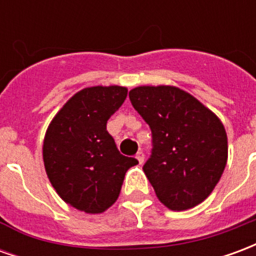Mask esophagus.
Returning a JSON list of instances; mask_svg holds the SVG:
<instances>
[{
  "mask_svg": "<svg viewBox=\"0 0 256 256\" xmlns=\"http://www.w3.org/2000/svg\"><path fill=\"white\" fill-rule=\"evenodd\" d=\"M136 158H137V160L140 162V164H142V163H144V160H145L144 152H141V150H140V152H137V155H136Z\"/></svg>",
  "mask_w": 256,
  "mask_h": 256,
  "instance_id": "obj_1",
  "label": "esophagus"
}]
</instances>
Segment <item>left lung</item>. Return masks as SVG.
<instances>
[{
    "label": "left lung",
    "mask_w": 256,
    "mask_h": 256,
    "mask_svg": "<svg viewBox=\"0 0 256 256\" xmlns=\"http://www.w3.org/2000/svg\"><path fill=\"white\" fill-rule=\"evenodd\" d=\"M128 97L152 132V155L142 170L158 198L172 211L202 203L228 162V137L220 118L176 86H138Z\"/></svg>",
    "instance_id": "8db88e82"
}]
</instances>
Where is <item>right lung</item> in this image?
I'll list each match as a JSON object with an SVG mask.
<instances>
[{"label": "right lung", "mask_w": 256, "mask_h": 256, "mask_svg": "<svg viewBox=\"0 0 256 256\" xmlns=\"http://www.w3.org/2000/svg\"><path fill=\"white\" fill-rule=\"evenodd\" d=\"M123 86H92L79 90L48 126L42 156L48 178L60 198L74 208L100 214L116 202L124 174L138 164L123 156L106 120L126 100Z\"/></svg>", "instance_id": "1"}]
</instances>
